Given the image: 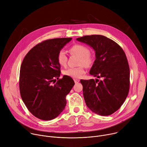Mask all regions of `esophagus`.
Instances as JSON below:
<instances>
[{"label": "esophagus", "mask_w": 147, "mask_h": 147, "mask_svg": "<svg viewBox=\"0 0 147 147\" xmlns=\"http://www.w3.org/2000/svg\"><path fill=\"white\" fill-rule=\"evenodd\" d=\"M74 83L76 84L79 83V82H80V80H78V79H74Z\"/></svg>", "instance_id": "esophagus-1"}]
</instances>
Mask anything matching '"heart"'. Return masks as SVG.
Segmentation results:
<instances>
[{"mask_svg":"<svg viewBox=\"0 0 147 147\" xmlns=\"http://www.w3.org/2000/svg\"><path fill=\"white\" fill-rule=\"evenodd\" d=\"M70 52L72 55H75L80 57L79 64L81 65L77 67L69 68L63 71L65 76L71 78H80L86 71L84 67L91 66L94 62V57L90 53L89 49L85 45L82 44H75L70 48ZM57 60L59 64L61 66H65L67 63V56L64 50H61L59 51L57 55Z\"/></svg>","mask_w":147,"mask_h":147,"instance_id":"b5f03b06","label":"heart"}]
</instances>
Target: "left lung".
<instances>
[{"label":"left lung","instance_id":"1","mask_svg":"<svg viewBox=\"0 0 147 147\" xmlns=\"http://www.w3.org/2000/svg\"><path fill=\"white\" fill-rule=\"evenodd\" d=\"M76 40L94 49L96 60L90 74L102 78L80 80L86 104L96 114L111 115L121 107L129 92V67L125 53L113 40L102 35Z\"/></svg>","mask_w":147,"mask_h":147}]
</instances>
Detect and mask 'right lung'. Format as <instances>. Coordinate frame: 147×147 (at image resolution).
I'll return each mask as SVG.
<instances>
[{"instance_id": "right-lung-1", "label": "right lung", "mask_w": 147, "mask_h": 147, "mask_svg": "<svg viewBox=\"0 0 147 147\" xmlns=\"http://www.w3.org/2000/svg\"><path fill=\"white\" fill-rule=\"evenodd\" d=\"M72 38L46 40L33 47L24 57L20 67L19 88L29 111L42 120L57 117L66 105L65 97L74 85L67 76L60 75L57 53Z\"/></svg>"}]
</instances>
